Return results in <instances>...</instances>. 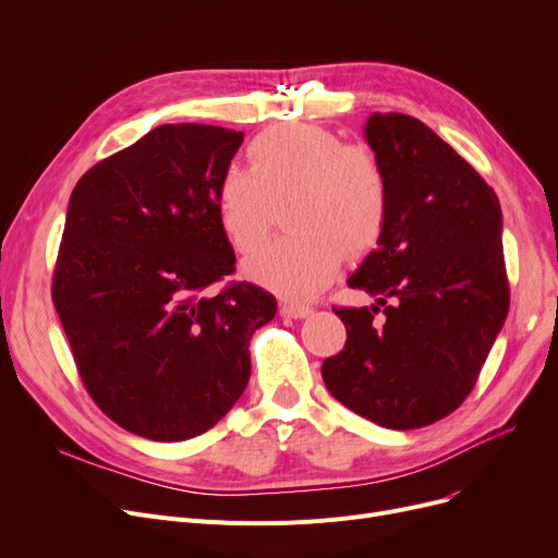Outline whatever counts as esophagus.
I'll return each mask as SVG.
<instances>
[{"instance_id": "1", "label": "esophagus", "mask_w": 558, "mask_h": 558, "mask_svg": "<svg viewBox=\"0 0 558 558\" xmlns=\"http://www.w3.org/2000/svg\"><path fill=\"white\" fill-rule=\"evenodd\" d=\"M280 312L289 318H305V316L312 314V307L310 305H299V303H284Z\"/></svg>"}]
</instances>
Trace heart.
<instances>
[{
	"label": "heart",
	"mask_w": 558,
	"mask_h": 558,
	"mask_svg": "<svg viewBox=\"0 0 558 558\" xmlns=\"http://www.w3.org/2000/svg\"><path fill=\"white\" fill-rule=\"evenodd\" d=\"M251 167L228 165L217 183V217L238 251L255 248L269 230L274 203H287L296 228L259 246L244 274L276 294L312 299L341 267L343 251H364L389 219V175L375 151L330 129L284 122L248 144Z\"/></svg>",
	"instance_id": "obj_1"
}]
</instances>
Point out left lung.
I'll return each mask as SVG.
<instances>
[{
  "instance_id": "8db88e82",
  "label": "left lung",
  "mask_w": 558,
  "mask_h": 558,
  "mask_svg": "<svg viewBox=\"0 0 558 558\" xmlns=\"http://www.w3.org/2000/svg\"><path fill=\"white\" fill-rule=\"evenodd\" d=\"M364 137L389 175V219L335 307L345 345L320 366L328 391L379 427L446 418L473 391L509 312L495 192L416 117L373 112Z\"/></svg>"
}]
</instances>
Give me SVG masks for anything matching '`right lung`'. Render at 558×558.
I'll return each instance as SVG.
<instances>
[{
    "label": "right lung",
    "instance_id": "add662e5",
    "mask_svg": "<svg viewBox=\"0 0 558 558\" xmlns=\"http://www.w3.org/2000/svg\"><path fill=\"white\" fill-rule=\"evenodd\" d=\"M242 131L162 124L76 183L51 299L101 412L151 441L215 427L244 393L248 343L276 316L234 271L217 183Z\"/></svg>",
    "mask_w": 558,
    "mask_h": 558
}]
</instances>
